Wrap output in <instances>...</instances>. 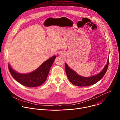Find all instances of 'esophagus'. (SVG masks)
I'll list each match as a JSON object with an SVG mask.
<instances>
[{
    "instance_id": "esophagus-1",
    "label": "esophagus",
    "mask_w": 120,
    "mask_h": 120,
    "mask_svg": "<svg viewBox=\"0 0 120 120\" xmlns=\"http://www.w3.org/2000/svg\"><path fill=\"white\" fill-rule=\"evenodd\" d=\"M60 55H61H61H62V56H63L62 55H63V54H62V53H61V54H60Z\"/></svg>"
}]
</instances>
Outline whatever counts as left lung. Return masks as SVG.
Returning <instances> with one entry per match:
<instances>
[{
    "instance_id": "left-lung-1",
    "label": "left lung",
    "mask_w": 120,
    "mask_h": 120,
    "mask_svg": "<svg viewBox=\"0 0 120 120\" xmlns=\"http://www.w3.org/2000/svg\"><path fill=\"white\" fill-rule=\"evenodd\" d=\"M109 63V57L108 58L107 64L102 70L98 74L89 77L79 75L75 71L71 69L66 63H65V70L68 79L72 84L77 86H87L95 84L104 77L108 69Z\"/></svg>"
}]
</instances>
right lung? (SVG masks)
<instances>
[{
    "label": "right lung",
    "mask_w": 120,
    "mask_h": 120,
    "mask_svg": "<svg viewBox=\"0 0 120 120\" xmlns=\"http://www.w3.org/2000/svg\"><path fill=\"white\" fill-rule=\"evenodd\" d=\"M56 56H54L44 62L34 71L26 74L17 73L8 64L9 71L13 77L20 84L28 87H37L43 84L48 76L50 68Z\"/></svg>",
    "instance_id": "1"
}]
</instances>
